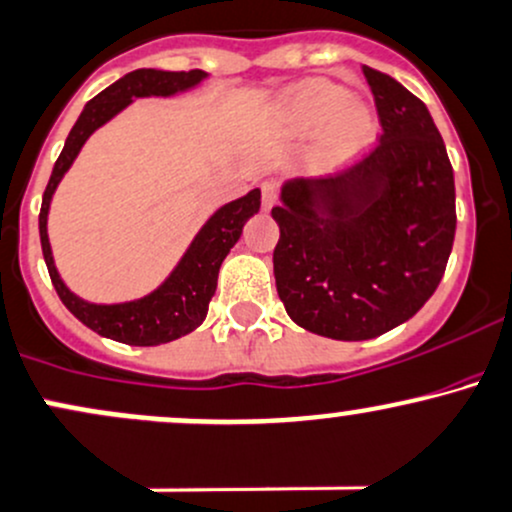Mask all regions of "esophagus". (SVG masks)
I'll return each instance as SVG.
<instances>
[{
	"instance_id": "1",
	"label": "esophagus",
	"mask_w": 512,
	"mask_h": 512,
	"mask_svg": "<svg viewBox=\"0 0 512 512\" xmlns=\"http://www.w3.org/2000/svg\"><path fill=\"white\" fill-rule=\"evenodd\" d=\"M277 196H279L277 184L274 182L262 184V206H265V209H272V206L277 204Z\"/></svg>"
}]
</instances>
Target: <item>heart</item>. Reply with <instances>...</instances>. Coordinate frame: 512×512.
Returning a JSON list of instances; mask_svg holds the SVG:
<instances>
[{"instance_id": "1", "label": "heart", "mask_w": 512, "mask_h": 512, "mask_svg": "<svg viewBox=\"0 0 512 512\" xmlns=\"http://www.w3.org/2000/svg\"><path fill=\"white\" fill-rule=\"evenodd\" d=\"M279 126L291 138L320 133L318 155L323 165H350L374 148L379 116L369 104L352 99L340 84L313 80L286 94L279 109Z\"/></svg>"}]
</instances>
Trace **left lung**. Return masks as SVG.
I'll list each match as a JSON object with an SVG mask.
<instances>
[{
  "label": "left lung",
  "instance_id": "left-lung-1",
  "mask_svg": "<svg viewBox=\"0 0 512 512\" xmlns=\"http://www.w3.org/2000/svg\"><path fill=\"white\" fill-rule=\"evenodd\" d=\"M384 133L335 177L289 179L274 279L286 313L333 340H369L413 318L445 274L457 228L454 172L428 106L364 65Z\"/></svg>",
  "mask_w": 512,
  "mask_h": 512
}]
</instances>
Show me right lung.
Instances as JSON below:
<instances>
[{
	"mask_svg": "<svg viewBox=\"0 0 512 512\" xmlns=\"http://www.w3.org/2000/svg\"><path fill=\"white\" fill-rule=\"evenodd\" d=\"M204 70L189 72H167L143 67L123 75L121 80L99 92L87 106L82 109L80 119L72 126L70 136L65 140V148L55 162L53 174L48 179V187L43 192L41 216H38V230H41V247L43 260H46L50 282L58 291L60 301L65 303L67 311L77 320H82L87 328L104 338L126 342V345L153 347L162 342H172L182 335L192 333L204 323L209 313V301L216 294L218 269L230 252V247L240 240L243 226L260 211V189H252L240 199L223 204L209 221L201 226L199 233L194 235L192 245L172 269L170 277L165 279L155 291L136 301L123 303H92L84 301L77 294L67 289V284L60 279L58 267H55L53 250L48 240V211L53 201L55 189L60 179L70 170L75 157L80 155L82 145L92 136L97 128L104 126L106 121L121 114L133 99L140 97H174L179 92L194 89L196 84L206 80Z\"/></svg>",
	"mask_w": 512,
	"mask_h": 512,
	"instance_id": "obj_1",
	"label": "right lung"
}]
</instances>
